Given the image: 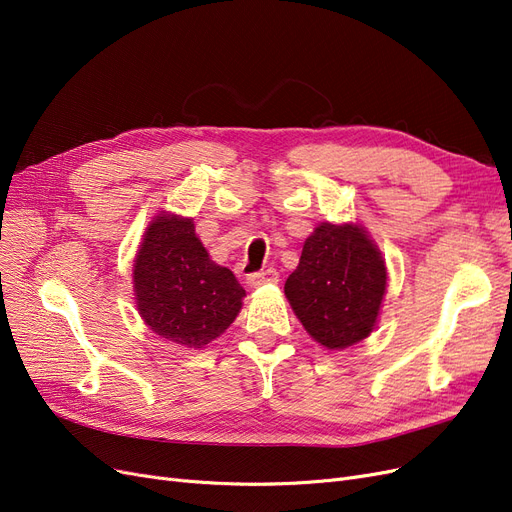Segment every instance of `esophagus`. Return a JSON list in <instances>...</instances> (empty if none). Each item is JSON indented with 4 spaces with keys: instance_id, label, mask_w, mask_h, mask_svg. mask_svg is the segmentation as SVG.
I'll use <instances>...</instances> for the list:
<instances>
[{
    "instance_id": "1",
    "label": "esophagus",
    "mask_w": 512,
    "mask_h": 512,
    "mask_svg": "<svg viewBox=\"0 0 512 512\" xmlns=\"http://www.w3.org/2000/svg\"><path fill=\"white\" fill-rule=\"evenodd\" d=\"M277 277H280V273H277L275 269L256 271V273H250V275H247V284H250L252 288H256V286H262V284L277 282Z\"/></svg>"
}]
</instances>
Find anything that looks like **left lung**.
<instances>
[{
	"instance_id": "left-lung-1",
	"label": "left lung",
	"mask_w": 512,
	"mask_h": 512,
	"mask_svg": "<svg viewBox=\"0 0 512 512\" xmlns=\"http://www.w3.org/2000/svg\"><path fill=\"white\" fill-rule=\"evenodd\" d=\"M384 290L378 247L352 224H320L284 286L305 331L329 350L348 348L374 331Z\"/></svg>"
}]
</instances>
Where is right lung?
<instances>
[{
  "label": "right lung",
  "mask_w": 512,
  "mask_h": 512,
  "mask_svg": "<svg viewBox=\"0 0 512 512\" xmlns=\"http://www.w3.org/2000/svg\"><path fill=\"white\" fill-rule=\"evenodd\" d=\"M138 312L151 331L170 342L203 348L222 335L241 309L243 286L215 265L192 220L158 215L134 262Z\"/></svg>",
  "instance_id": "obj_1"
}]
</instances>
